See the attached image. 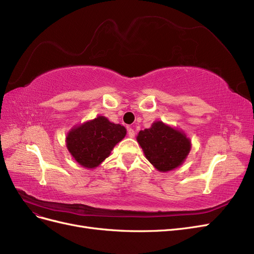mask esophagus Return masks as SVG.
Wrapping results in <instances>:
<instances>
[{
    "label": "esophagus",
    "instance_id": "esophagus-1",
    "mask_svg": "<svg viewBox=\"0 0 254 254\" xmlns=\"http://www.w3.org/2000/svg\"><path fill=\"white\" fill-rule=\"evenodd\" d=\"M127 135H128V137H130V138L135 137V130H134L132 127H129V128L127 129Z\"/></svg>",
    "mask_w": 254,
    "mask_h": 254
}]
</instances>
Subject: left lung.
Listing matches in <instances>:
<instances>
[{
  "mask_svg": "<svg viewBox=\"0 0 254 254\" xmlns=\"http://www.w3.org/2000/svg\"><path fill=\"white\" fill-rule=\"evenodd\" d=\"M137 142L155 169L169 172L182 166L191 151V140L184 130L155 121L138 133Z\"/></svg>",
  "mask_w": 254,
  "mask_h": 254,
  "instance_id": "1",
  "label": "left lung"
}]
</instances>
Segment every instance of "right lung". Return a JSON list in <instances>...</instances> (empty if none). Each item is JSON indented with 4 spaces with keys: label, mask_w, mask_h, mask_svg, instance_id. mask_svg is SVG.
<instances>
[{
    "label": "right lung",
    "mask_w": 254,
    "mask_h": 254,
    "mask_svg": "<svg viewBox=\"0 0 254 254\" xmlns=\"http://www.w3.org/2000/svg\"><path fill=\"white\" fill-rule=\"evenodd\" d=\"M127 135V128L104 116L83 122L70 128L66 148L80 166L94 169L110 156L112 150Z\"/></svg>",
    "instance_id": "right-lung-1"
}]
</instances>
